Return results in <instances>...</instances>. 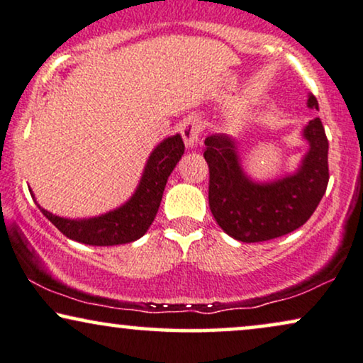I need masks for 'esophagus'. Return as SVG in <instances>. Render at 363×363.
<instances>
[{
  "label": "esophagus",
  "mask_w": 363,
  "mask_h": 363,
  "mask_svg": "<svg viewBox=\"0 0 363 363\" xmlns=\"http://www.w3.org/2000/svg\"><path fill=\"white\" fill-rule=\"evenodd\" d=\"M181 134H182V139H184L187 147H194V145L197 144V140H199V135H201L199 118H196V117L186 118V121L181 123Z\"/></svg>",
  "instance_id": "obj_1"
}]
</instances>
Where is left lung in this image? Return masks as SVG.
Returning <instances> with one entry per match:
<instances>
[{
  "mask_svg": "<svg viewBox=\"0 0 363 363\" xmlns=\"http://www.w3.org/2000/svg\"><path fill=\"white\" fill-rule=\"evenodd\" d=\"M308 107L318 110L313 95ZM310 150L293 176L256 184L240 166L236 142L224 134L204 140L209 208L226 235L242 242L274 240L308 221L328 186V139L318 117L303 130Z\"/></svg>",
  "mask_w": 363,
  "mask_h": 363,
  "instance_id": "8db88e82",
  "label": "left lung"
}]
</instances>
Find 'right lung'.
Here are the masks:
<instances>
[{
    "instance_id": "obj_1",
    "label": "right lung",
    "mask_w": 363,
    "mask_h": 363,
    "mask_svg": "<svg viewBox=\"0 0 363 363\" xmlns=\"http://www.w3.org/2000/svg\"><path fill=\"white\" fill-rule=\"evenodd\" d=\"M182 154L184 142L179 134L160 142L150 154L135 194L122 208L99 218L75 221L58 218L40 206L38 208L58 228V231L73 241L90 246H113L135 241L144 236L152 224L162 201L167 177L171 176Z\"/></svg>"
}]
</instances>
